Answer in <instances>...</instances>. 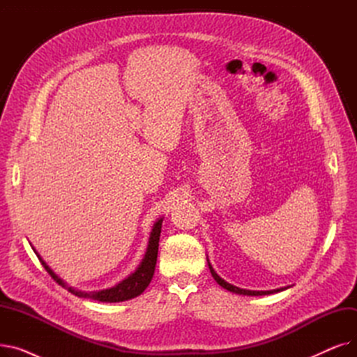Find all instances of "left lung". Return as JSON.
<instances>
[{
    "label": "left lung",
    "instance_id": "obj_1",
    "mask_svg": "<svg viewBox=\"0 0 357 357\" xmlns=\"http://www.w3.org/2000/svg\"><path fill=\"white\" fill-rule=\"evenodd\" d=\"M207 260H208V259H207ZM208 268H210V272H211L213 278L217 280V284H218L220 287H222L224 289H227V291H230V292L238 294V295H249V296L271 295V294H275V292H280V291H285V289H288V288H289V287H285V288H278V289H272V291H250V289H241V288H238V287H234V285H231V284L226 282V280H224L222 278H220V276L215 273V271L213 269V266H211L210 261H208Z\"/></svg>",
    "mask_w": 357,
    "mask_h": 357
}]
</instances>
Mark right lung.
<instances>
[{
  "label": "right lung",
  "instance_id": "right-lung-1",
  "mask_svg": "<svg viewBox=\"0 0 357 357\" xmlns=\"http://www.w3.org/2000/svg\"><path fill=\"white\" fill-rule=\"evenodd\" d=\"M162 221H163V218H159L155 222V226L152 229V233H150V237H149V245H147L144 257L142 260V264L139 265V268L133 273H131L130 276H127L124 280H121V282L117 284L116 287L108 288V289H102V291L85 292V291H78V289H75L72 287H68L63 282V280L46 265V261L40 257V255L37 253L34 249L33 250L36 252L37 257H39V260L42 261V265L45 266L47 273L61 287L68 289L70 294L77 295L79 298H89V299H93V301H101V303H121V301H127V299L139 296L149 287L150 280H152V278H153L155 268H156V260H158Z\"/></svg>",
  "mask_w": 357,
  "mask_h": 357
}]
</instances>
